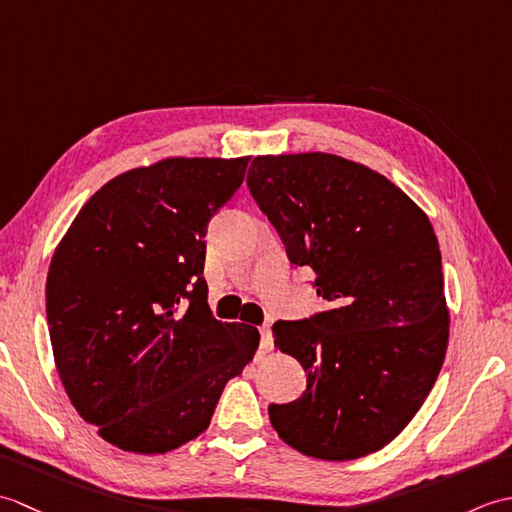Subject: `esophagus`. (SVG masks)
Here are the masks:
<instances>
[{
  "mask_svg": "<svg viewBox=\"0 0 512 512\" xmlns=\"http://www.w3.org/2000/svg\"><path fill=\"white\" fill-rule=\"evenodd\" d=\"M259 347H262V350H273V332H270L268 325L259 328Z\"/></svg>",
  "mask_w": 512,
  "mask_h": 512,
  "instance_id": "1",
  "label": "esophagus"
}]
</instances>
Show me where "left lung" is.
<instances>
[{"label": "left lung", "mask_w": 512, "mask_h": 512, "mask_svg": "<svg viewBox=\"0 0 512 512\" xmlns=\"http://www.w3.org/2000/svg\"><path fill=\"white\" fill-rule=\"evenodd\" d=\"M246 184L325 310L277 321L306 391L270 405L279 438L319 460L383 449L416 416L447 354L449 310L429 217L394 182L332 154L257 156Z\"/></svg>", "instance_id": "left-lung-1"}]
</instances>
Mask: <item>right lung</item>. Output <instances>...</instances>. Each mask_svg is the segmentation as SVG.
I'll use <instances>...</instances> for the list:
<instances>
[{
  "instance_id": "add662e5",
  "label": "right lung",
  "mask_w": 512,
  "mask_h": 512,
  "mask_svg": "<svg viewBox=\"0 0 512 512\" xmlns=\"http://www.w3.org/2000/svg\"><path fill=\"white\" fill-rule=\"evenodd\" d=\"M250 158H167L96 191L54 250L46 314L61 383L103 440L167 453L209 427L259 345L206 303L211 217Z\"/></svg>"
}]
</instances>
